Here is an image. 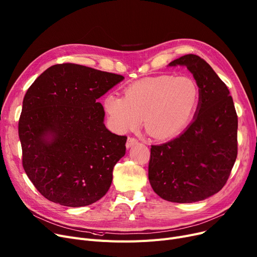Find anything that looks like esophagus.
I'll use <instances>...</instances> for the list:
<instances>
[{
	"label": "esophagus",
	"mask_w": 257,
	"mask_h": 257,
	"mask_svg": "<svg viewBox=\"0 0 257 257\" xmlns=\"http://www.w3.org/2000/svg\"><path fill=\"white\" fill-rule=\"evenodd\" d=\"M139 143V141L135 138H128L127 140V143H126V147L127 148H131L132 146H135V145H137Z\"/></svg>",
	"instance_id": "1"
}]
</instances>
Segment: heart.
<instances>
[{
	"mask_svg": "<svg viewBox=\"0 0 257 257\" xmlns=\"http://www.w3.org/2000/svg\"><path fill=\"white\" fill-rule=\"evenodd\" d=\"M199 102V89L187 76L158 75L145 77L128 86L124 97L110 93L104 109L118 132L140 125L156 140H169L187 127Z\"/></svg>",
	"mask_w": 257,
	"mask_h": 257,
	"instance_id": "heart-1",
	"label": "heart"
}]
</instances>
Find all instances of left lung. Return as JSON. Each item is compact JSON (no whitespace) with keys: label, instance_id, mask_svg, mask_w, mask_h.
I'll use <instances>...</instances> for the list:
<instances>
[{"label":"left lung","instance_id":"left-lung-1","mask_svg":"<svg viewBox=\"0 0 257 257\" xmlns=\"http://www.w3.org/2000/svg\"><path fill=\"white\" fill-rule=\"evenodd\" d=\"M168 66H185L193 74L199 102L181 136L151 147L149 182L163 199L195 203L228 180L237 156V115L228 87L204 59L186 54Z\"/></svg>","mask_w":257,"mask_h":257}]
</instances>
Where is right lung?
Listing matches in <instances>:
<instances>
[{"label": "right lung", "instance_id": "right-lung-1", "mask_svg": "<svg viewBox=\"0 0 257 257\" xmlns=\"http://www.w3.org/2000/svg\"><path fill=\"white\" fill-rule=\"evenodd\" d=\"M125 77L76 64L53 65L29 87L19 120L23 167L50 202L84 207L101 199L126 153L97 98Z\"/></svg>", "mask_w": 257, "mask_h": 257}]
</instances>
